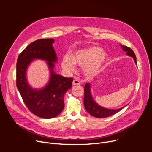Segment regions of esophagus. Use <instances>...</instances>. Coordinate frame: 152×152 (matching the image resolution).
Wrapping results in <instances>:
<instances>
[{
	"label": "esophagus",
	"mask_w": 152,
	"mask_h": 152,
	"mask_svg": "<svg viewBox=\"0 0 152 152\" xmlns=\"http://www.w3.org/2000/svg\"><path fill=\"white\" fill-rule=\"evenodd\" d=\"M80 84V81H79L78 79H75L73 81V85L74 86H77V85H79Z\"/></svg>",
	"instance_id": "obj_1"
}]
</instances>
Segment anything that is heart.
Instances as JSON below:
<instances>
[{"label": "heart", "mask_w": 152, "mask_h": 152, "mask_svg": "<svg viewBox=\"0 0 152 152\" xmlns=\"http://www.w3.org/2000/svg\"><path fill=\"white\" fill-rule=\"evenodd\" d=\"M108 59L107 53L98 47H92L77 50L71 55H64L61 61L62 68L69 73L75 71V64L83 67L87 76L97 75Z\"/></svg>", "instance_id": "1"}]
</instances>
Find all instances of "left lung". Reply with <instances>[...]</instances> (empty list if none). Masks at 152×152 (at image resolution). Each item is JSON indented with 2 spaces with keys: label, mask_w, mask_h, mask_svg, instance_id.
<instances>
[{
  "label": "left lung",
  "mask_w": 152,
  "mask_h": 152,
  "mask_svg": "<svg viewBox=\"0 0 152 152\" xmlns=\"http://www.w3.org/2000/svg\"><path fill=\"white\" fill-rule=\"evenodd\" d=\"M123 51L126 52V54L131 57L134 58V60L137 65L136 62V56H135L134 52L132 51V49H131L129 47L120 45ZM91 83H87L84 87V105L86 110H87L91 116L96 117L98 118H107L111 115H115L119 112V111H121L123 108H124L126 106L119 108L116 110H112V109H108L103 108L97 103L95 102V101L94 100L91 92Z\"/></svg>",
  "instance_id": "left-lung-1"
}]
</instances>
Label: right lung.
<instances>
[{"label": "right lung", "mask_w": 152, "mask_h": 152, "mask_svg": "<svg viewBox=\"0 0 152 152\" xmlns=\"http://www.w3.org/2000/svg\"><path fill=\"white\" fill-rule=\"evenodd\" d=\"M54 39H41L31 43L19 55L17 63V87L31 113L44 119L58 116L64 108L63 97L72 86L73 78L65 77L53 71L57 57L53 47ZM35 59L47 61L51 76L43 88L33 89L27 81L26 71Z\"/></svg>", "instance_id": "add662e5"}]
</instances>
